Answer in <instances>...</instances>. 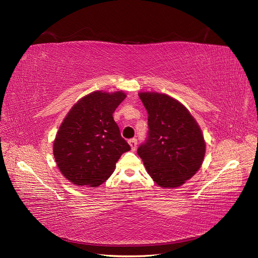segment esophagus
Wrapping results in <instances>:
<instances>
[{"label": "esophagus", "instance_id": "obj_1", "mask_svg": "<svg viewBox=\"0 0 258 258\" xmlns=\"http://www.w3.org/2000/svg\"><path fill=\"white\" fill-rule=\"evenodd\" d=\"M128 144H130V146H131V148H132V151H136V148H137V139H131V140H128Z\"/></svg>", "mask_w": 258, "mask_h": 258}]
</instances>
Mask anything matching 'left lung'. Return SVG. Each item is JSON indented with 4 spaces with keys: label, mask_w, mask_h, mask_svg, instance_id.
Segmentation results:
<instances>
[{
    "label": "left lung",
    "mask_w": 258,
    "mask_h": 258,
    "mask_svg": "<svg viewBox=\"0 0 258 258\" xmlns=\"http://www.w3.org/2000/svg\"><path fill=\"white\" fill-rule=\"evenodd\" d=\"M139 97L148 113L150 130L137 153L160 187H179L202 166L204 136L194 116L177 99L156 92H141Z\"/></svg>",
    "instance_id": "8db88e82"
}]
</instances>
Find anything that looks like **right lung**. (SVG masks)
Here are the masks:
<instances>
[{
	"label": "right lung",
	"mask_w": 258,
	"mask_h": 258,
	"mask_svg": "<svg viewBox=\"0 0 258 258\" xmlns=\"http://www.w3.org/2000/svg\"><path fill=\"white\" fill-rule=\"evenodd\" d=\"M125 97L122 91H95L79 99L64 117L53 142V155L63 177L74 185H101L121 155L131 150L113 118Z\"/></svg>",
	"instance_id": "right-lung-1"
}]
</instances>
